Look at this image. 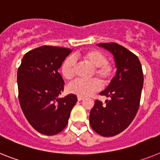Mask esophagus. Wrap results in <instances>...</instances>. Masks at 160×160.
<instances>
[{
    "mask_svg": "<svg viewBox=\"0 0 160 160\" xmlns=\"http://www.w3.org/2000/svg\"><path fill=\"white\" fill-rule=\"evenodd\" d=\"M77 99H78V101H79V102H80V101L84 100V98H83V97H78Z\"/></svg>",
    "mask_w": 160,
    "mask_h": 160,
    "instance_id": "1",
    "label": "esophagus"
}]
</instances>
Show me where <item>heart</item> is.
Segmentation results:
<instances>
[{
	"label": "heart",
	"mask_w": 160,
	"mask_h": 160,
	"mask_svg": "<svg viewBox=\"0 0 160 160\" xmlns=\"http://www.w3.org/2000/svg\"><path fill=\"white\" fill-rule=\"evenodd\" d=\"M85 62L94 68L96 76L103 81H107L111 77L114 72V67L107 62V57L98 50H89L88 52L78 55ZM76 67V60L74 57H68L62 66V74L64 79L70 80L75 76ZM101 88L100 82L96 79L92 80H76L68 86L70 93L79 97H88L92 92L99 90Z\"/></svg>",
	"instance_id": "obj_1"
}]
</instances>
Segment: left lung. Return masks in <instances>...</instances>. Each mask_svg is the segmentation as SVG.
I'll list each match as a JSON object with an SVG mask.
<instances>
[{
	"instance_id": "obj_1",
	"label": "left lung",
	"mask_w": 160,
	"mask_h": 160,
	"mask_svg": "<svg viewBox=\"0 0 160 160\" xmlns=\"http://www.w3.org/2000/svg\"><path fill=\"white\" fill-rule=\"evenodd\" d=\"M113 55L116 72L101 95L110 98L103 104L95 101L89 123L97 133L112 137L120 133L132 123L139 108L143 87V72L136 55L116 43L98 44Z\"/></svg>"
}]
</instances>
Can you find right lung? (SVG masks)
Segmentation results:
<instances>
[{
    "instance_id": "1",
    "label": "right lung",
    "mask_w": 160,
    "mask_h": 160,
    "mask_svg": "<svg viewBox=\"0 0 160 160\" xmlns=\"http://www.w3.org/2000/svg\"><path fill=\"white\" fill-rule=\"evenodd\" d=\"M72 50L67 48L41 46L22 58L18 69V99L31 125L44 135L52 136L65 128L77 97L58 98L64 81L58 70Z\"/></svg>"
}]
</instances>
